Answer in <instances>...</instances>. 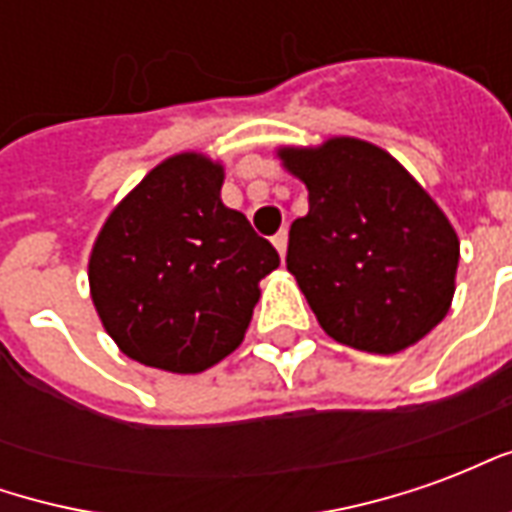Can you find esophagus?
I'll return each instance as SVG.
<instances>
[{
  "label": "esophagus",
  "mask_w": 512,
  "mask_h": 512,
  "mask_svg": "<svg viewBox=\"0 0 512 512\" xmlns=\"http://www.w3.org/2000/svg\"><path fill=\"white\" fill-rule=\"evenodd\" d=\"M271 241H274V246H277L279 255L285 257V252H288V230H279V233L274 235Z\"/></svg>",
  "instance_id": "34e87169"
}]
</instances>
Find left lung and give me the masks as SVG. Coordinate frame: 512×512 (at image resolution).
Listing matches in <instances>:
<instances>
[{"mask_svg": "<svg viewBox=\"0 0 512 512\" xmlns=\"http://www.w3.org/2000/svg\"><path fill=\"white\" fill-rule=\"evenodd\" d=\"M310 211L290 224L288 271L323 332L397 354L450 310L458 235L428 191L381 147L337 136L279 150Z\"/></svg>", "mask_w": 512, "mask_h": 512, "instance_id": "1", "label": "left lung"}]
</instances>
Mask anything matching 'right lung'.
I'll list each match as a JSON object with an SVG mask.
<instances>
[{
	"label": "right lung",
	"mask_w": 512,
	"mask_h": 512,
	"mask_svg": "<svg viewBox=\"0 0 512 512\" xmlns=\"http://www.w3.org/2000/svg\"><path fill=\"white\" fill-rule=\"evenodd\" d=\"M224 172L197 153L158 164L106 219L90 293L120 351L169 373H202L241 345L257 282L279 255L219 197Z\"/></svg>",
	"instance_id": "1"
}]
</instances>
